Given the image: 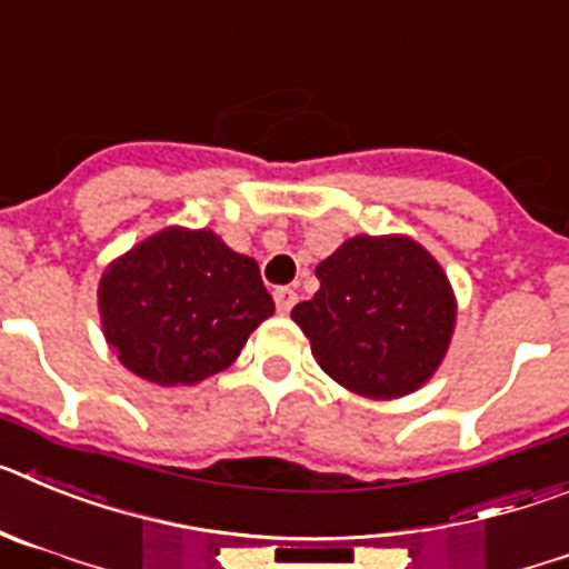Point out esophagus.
I'll return each instance as SVG.
<instances>
[{
  "label": "esophagus",
  "mask_w": 569,
  "mask_h": 569,
  "mask_svg": "<svg viewBox=\"0 0 569 569\" xmlns=\"http://www.w3.org/2000/svg\"><path fill=\"white\" fill-rule=\"evenodd\" d=\"M273 299H276V308H279V313H290L299 296H296L293 288H276Z\"/></svg>",
  "instance_id": "34e87169"
}]
</instances>
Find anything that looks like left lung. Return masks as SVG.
<instances>
[{
	"label": "left lung",
	"mask_w": 569,
	"mask_h": 569,
	"mask_svg": "<svg viewBox=\"0 0 569 569\" xmlns=\"http://www.w3.org/2000/svg\"><path fill=\"white\" fill-rule=\"evenodd\" d=\"M321 288L293 308L321 370L370 399L413 393L453 336L456 301L439 261L405 236H356L316 268Z\"/></svg>",
	"instance_id": "1"
}]
</instances>
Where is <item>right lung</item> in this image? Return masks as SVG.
Segmentation results:
<instances>
[{"label": "right lung", "mask_w": 569, "mask_h": 569, "mask_svg": "<svg viewBox=\"0 0 569 569\" xmlns=\"http://www.w3.org/2000/svg\"><path fill=\"white\" fill-rule=\"evenodd\" d=\"M99 313L128 370L173 387L233 365L273 299L250 256L210 230L168 228L104 270Z\"/></svg>", "instance_id": "1"}]
</instances>
